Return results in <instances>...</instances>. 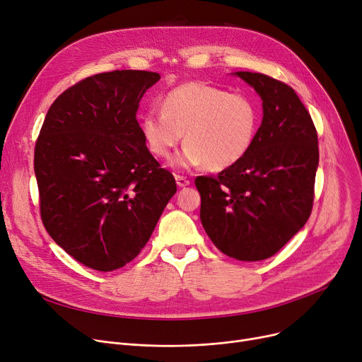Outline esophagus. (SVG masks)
Returning a JSON list of instances; mask_svg holds the SVG:
<instances>
[{"label":"esophagus","instance_id":"34e87169","mask_svg":"<svg viewBox=\"0 0 362 362\" xmlns=\"http://www.w3.org/2000/svg\"><path fill=\"white\" fill-rule=\"evenodd\" d=\"M176 183H177V186H180V187H185V186H187L189 183H191V182H189L185 176H180V175H176Z\"/></svg>","mask_w":362,"mask_h":362}]
</instances>
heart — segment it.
Segmentation results:
<instances>
[{
    "mask_svg": "<svg viewBox=\"0 0 362 362\" xmlns=\"http://www.w3.org/2000/svg\"><path fill=\"white\" fill-rule=\"evenodd\" d=\"M259 124L257 104L243 93L204 82H186L171 89L161 111L149 110L141 130L152 156L168 158L185 133L179 165L204 164L220 171L239 163L254 145Z\"/></svg>",
    "mask_w": 362,
    "mask_h": 362,
    "instance_id": "heart-1",
    "label": "heart"
}]
</instances>
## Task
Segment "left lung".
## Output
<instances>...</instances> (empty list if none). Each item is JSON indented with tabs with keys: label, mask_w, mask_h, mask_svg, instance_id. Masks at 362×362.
<instances>
[{
	"label": "left lung",
	"mask_w": 362,
	"mask_h": 362,
	"mask_svg": "<svg viewBox=\"0 0 362 362\" xmlns=\"http://www.w3.org/2000/svg\"><path fill=\"white\" fill-rule=\"evenodd\" d=\"M262 100V123L239 163L198 176L201 221L223 254L261 261L286 245L311 216L318 138L308 110L284 82L236 71Z\"/></svg>",
	"instance_id": "1"
}]
</instances>
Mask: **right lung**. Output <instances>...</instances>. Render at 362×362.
<instances>
[{
    "label": "right lung",
    "mask_w": 362,
    "mask_h": 362,
    "mask_svg": "<svg viewBox=\"0 0 362 362\" xmlns=\"http://www.w3.org/2000/svg\"><path fill=\"white\" fill-rule=\"evenodd\" d=\"M160 74L114 70L89 76L49 107L35 145L45 230L85 267L112 272L154 232L175 176L151 154L136 120Z\"/></svg>",
    "instance_id": "right-lung-1"
}]
</instances>
